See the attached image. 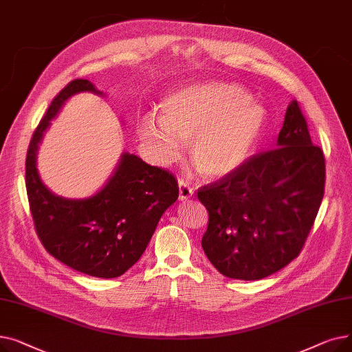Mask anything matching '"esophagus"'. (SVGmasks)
Returning <instances> with one entry per match:
<instances>
[{"instance_id": "1", "label": "esophagus", "mask_w": 352, "mask_h": 352, "mask_svg": "<svg viewBox=\"0 0 352 352\" xmlns=\"http://www.w3.org/2000/svg\"><path fill=\"white\" fill-rule=\"evenodd\" d=\"M178 187H179V199L181 201H187L194 195V190L190 187V184L187 181L179 179Z\"/></svg>"}]
</instances>
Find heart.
<instances>
[{"mask_svg":"<svg viewBox=\"0 0 352 352\" xmlns=\"http://www.w3.org/2000/svg\"><path fill=\"white\" fill-rule=\"evenodd\" d=\"M268 124L267 109L236 84L210 81L178 88L161 102L160 120L145 116L138 137L157 161L171 162L190 144L198 174L219 178L244 166L260 145Z\"/></svg>","mask_w":352,"mask_h":352,"instance_id":"1","label":"heart"}]
</instances>
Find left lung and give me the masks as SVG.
Segmentation results:
<instances>
[{
    "instance_id": "1",
    "label": "left lung",
    "mask_w": 352,
    "mask_h": 352,
    "mask_svg": "<svg viewBox=\"0 0 352 352\" xmlns=\"http://www.w3.org/2000/svg\"><path fill=\"white\" fill-rule=\"evenodd\" d=\"M325 160L312 145L297 101L287 108L276 148L198 190L210 219L201 245L234 280L254 281L298 256L324 197Z\"/></svg>"
}]
</instances>
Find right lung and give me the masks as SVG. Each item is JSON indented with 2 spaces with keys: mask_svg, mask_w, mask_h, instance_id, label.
I'll return each instance as SVG.
<instances>
[{
  "mask_svg": "<svg viewBox=\"0 0 352 352\" xmlns=\"http://www.w3.org/2000/svg\"><path fill=\"white\" fill-rule=\"evenodd\" d=\"M81 92L105 97L88 80L71 81L48 107L31 138L25 160L30 208L45 250L58 261L98 278H116L145 251L162 214L178 198L175 178L124 151L104 186L85 198L54 194L43 182L36 155L51 121Z\"/></svg>",
  "mask_w": 352,
  "mask_h": 352,
  "instance_id": "right-lung-1",
  "label": "right lung"
}]
</instances>
